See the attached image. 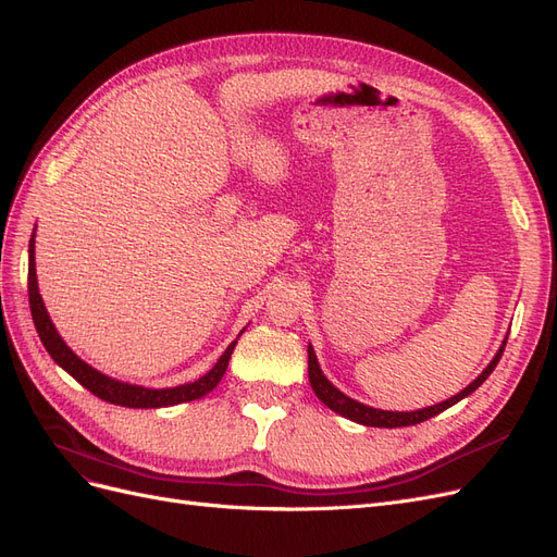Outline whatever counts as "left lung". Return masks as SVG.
<instances>
[{
	"mask_svg": "<svg viewBox=\"0 0 557 557\" xmlns=\"http://www.w3.org/2000/svg\"><path fill=\"white\" fill-rule=\"evenodd\" d=\"M504 346H507V342L502 344V348L497 350V356L493 358V362L487 364L483 369V374L479 379L471 381L462 393H458L455 397L442 401V404H434V407H428V409H418V411H381V409H372V407H364L362 401H356L346 397L342 391H336V387L325 379V374L320 372L318 367V360H315V352L313 348L309 346V383L313 387V393L318 395V399L327 404V407L336 413H342L344 418L348 420H356V423L360 425H369V428H407V425H418L423 423V420L428 418H434L436 413L446 411L448 407H453V404H458L460 399H465L467 395H471L476 391V387L493 374V369L497 367L502 352H504Z\"/></svg>",
	"mask_w": 557,
	"mask_h": 557,
	"instance_id": "1",
	"label": "left lung"
}]
</instances>
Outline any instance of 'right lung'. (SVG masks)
Instances as JSON below:
<instances>
[{"mask_svg": "<svg viewBox=\"0 0 557 557\" xmlns=\"http://www.w3.org/2000/svg\"><path fill=\"white\" fill-rule=\"evenodd\" d=\"M27 288H29V309H32V320H35V327L41 336V344L46 346V350L53 358L66 374H72L83 387H88L92 395H97L99 399L117 404V407H129V409H158V407H172V404H181V401H193L205 397L207 393H211L213 387L221 383L227 362L232 358V350L237 346V342H232L227 346V350L213 364V369L209 374H205L201 379L185 383V385H176V387H164V391H150V387H141V385H129V383H121L115 379H109L104 374H99L97 369H92L90 364L83 362L76 352L70 350L62 342V336L58 334V330L53 327L48 318V311L41 301L39 295V285H37V272H35V234L29 239V272H27Z\"/></svg>", "mask_w": 557, "mask_h": 557, "instance_id": "add662e5", "label": "right lung"}]
</instances>
